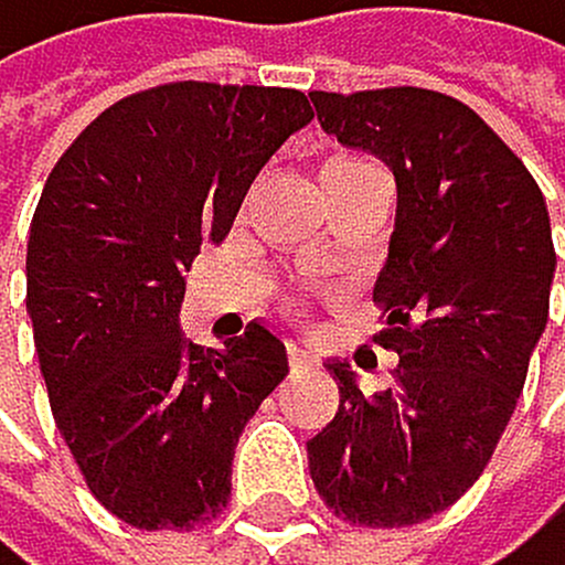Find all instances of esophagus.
<instances>
[{
    "label": "esophagus",
    "instance_id": "34e87169",
    "mask_svg": "<svg viewBox=\"0 0 565 565\" xmlns=\"http://www.w3.org/2000/svg\"><path fill=\"white\" fill-rule=\"evenodd\" d=\"M318 362V351L310 348V343H291L288 348V366L291 370H307V366H315Z\"/></svg>",
    "mask_w": 565,
    "mask_h": 565
}]
</instances>
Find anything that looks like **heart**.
<instances>
[{"label":"heart","instance_id":"1","mask_svg":"<svg viewBox=\"0 0 565 565\" xmlns=\"http://www.w3.org/2000/svg\"><path fill=\"white\" fill-rule=\"evenodd\" d=\"M366 162L362 158H351V154H340V158H329L326 166H321V177L318 181L321 184H337V181H348V177H359V173H366Z\"/></svg>","mask_w":565,"mask_h":565}]
</instances>
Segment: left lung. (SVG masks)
<instances>
[{
    "mask_svg": "<svg viewBox=\"0 0 565 565\" xmlns=\"http://www.w3.org/2000/svg\"><path fill=\"white\" fill-rule=\"evenodd\" d=\"M340 143L396 173V233L373 302L399 355L362 396L329 362L340 411L307 459L337 518L399 530L448 511L481 477L547 326L555 244L533 173L470 106L429 88L310 92Z\"/></svg>",
    "mask_w": 565,
    "mask_h": 565,
    "instance_id": "1",
    "label": "left lung"
}]
</instances>
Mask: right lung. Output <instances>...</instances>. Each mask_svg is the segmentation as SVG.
Segmentation results:
<instances>
[{
	"instance_id": "right-lung-1",
	"label": "right lung",
	"mask_w": 565,
	"mask_h": 565,
	"mask_svg": "<svg viewBox=\"0 0 565 565\" xmlns=\"http://www.w3.org/2000/svg\"><path fill=\"white\" fill-rule=\"evenodd\" d=\"M310 117L296 88L158 84L95 117L43 184L24 263L35 355L92 495L136 530L225 511L239 433L288 373L258 321L214 351L177 318L199 247L228 236Z\"/></svg>"
}]
</instances>
